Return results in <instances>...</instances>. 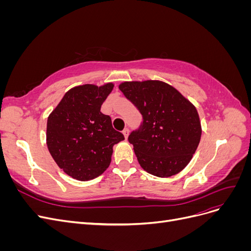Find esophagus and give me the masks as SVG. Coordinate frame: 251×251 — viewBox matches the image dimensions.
Returning a JSON list of instances; mask_svg holds the SVG:
<instances>
[{
	"label": "esophagus",
	"instance_id": "esophagus-1",
	"mask_svg": "<svg viewBox=\"0 0 251 251\" xmlns=\"http://www.w3.org/2000/svg\"><path fill=\"white\" fill-rule=\"evenodd\" d=\"M128 133H130V131H128V128H127V127H126V128H125V130L123 131V134L125 135V138H126V139L127 138V136H128Z\"/></svg>",
	"mask_w": 251,
	"mask_h": 251
}]
</instances>
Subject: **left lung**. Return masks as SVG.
<instances>
[{
    "mask_svg": "<svg viewBox=\"0 0 251 251\" xmlns=\"http://www.w3.org/2000/svg\"><path fill=\"white\" fill-rule=\"evenodd\" d=\"M118 87L143 117L141 127L128 136L141 168L160 178L180 173L192 160L201 139L195 105L161 80L124 81Z\"/></svg>",
    "mask_w": 251,
    "mask_h": 251,
    "instance_id": "left-lung-1",
    "label": "left lung"
}]
</instances>
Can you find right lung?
<instances>
[{"mask_svg":"<svg viewBox=\"0 0 251 251\" xmlns=\"http://www.w3.org/2000/svg\"><path fill=\"white\" fill-rule=\"evenodd\" d=\"M113 88V82L74 87L48 116V150L58 168L73 179L100 176L111 163L113 147L125 140L113 128L111 117L100 112Z\"/></svg>","mask_w":251,"mask_h":251,"instance_id":"add662e5","label":"right lung"}]
</instances>
